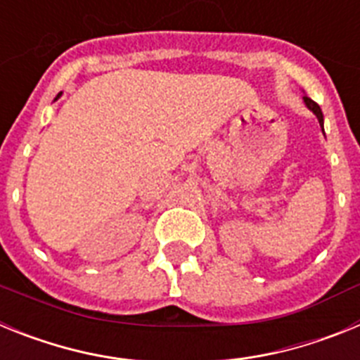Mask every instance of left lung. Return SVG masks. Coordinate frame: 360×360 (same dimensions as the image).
<instances>
[{"label":"left lung","instance_id":"1","mask_svg":"<svg viewBox=\"0 0 360 360\" xmlns=\"http://www.w3.org/2000/svg\"><path fill=\"white\" fill-rule=\"evenodd\" d=\"M303 101H304V104H307V108H308V110H310L311 113H314V115L317 117V120H319V124H321V128H323L324 119H323V111H321L319 104H317V103H314V101H311L310 97H307V95H304V97H303ZM323 133H324V128H323Z\"/></svg>","mask_w":360,"mask_h":360}]
</instances>
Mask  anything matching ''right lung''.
Segmentation results:
<instances>
[{
	"mask_svg": "<svg viewBox=\"0 0 360 360\" xmlns=\"http://www.w3.org/2000/svg\"><path fill=\"white\" fill-rule=\"evenodd\" d=\"M59 97H61V94H59V95H57L56 98H53V103H56V101H57V98H59Z\"/></svg>",
	"mask_w": 360,
	"mask_h": 360,
	"instance_id": "add662e5",
	"label": "right lung"
}]
</instances>
